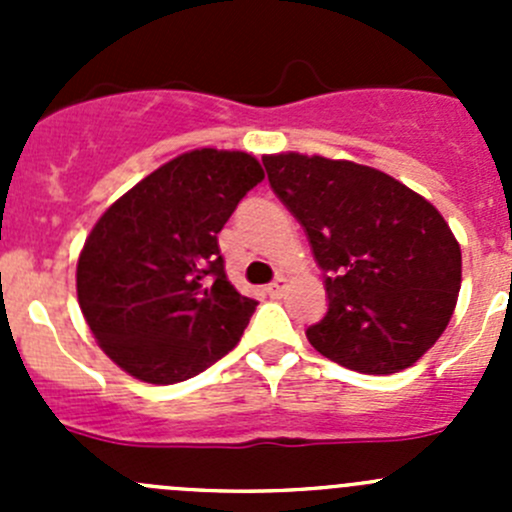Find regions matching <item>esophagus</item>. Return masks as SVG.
Instances as JSON below:
<instances>
[{
    "mask_svg": "<svg viewBox=\"0 0 512 512\" xmlns=\"http://www.w3.org/2000/svg\"><path fill=\"white\" fill-rule=\"evenodd\" d=\"M285 289H287V280H285V277H277L272 285L265 287V292L270 294V297H282V292H285Z\"/></svg>",
    "mask_w": 512,
    "mask_h": 512,
    "instance_id": "obj_1",
    "label": "esophagus"
}]
</instances>
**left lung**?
<instances>
[{
    "instance_id": "8db88e82",
    "label": "left lung",
    "mask_w": 512,
    "mask_h": 512,
    "mask_svg": "<svg viewBox=\"0 0 512 512\" xmlns=\"http://www.w3.org/2000/svg\"><path fill=\"white\" fill-rule=\"evenodd\" d=\"M262 163L327 272L329 309L309 344L359 374L414 366L446 332L461 289V245L443 215L354 160L289 151Z\"/></svg>"
}]
</instances>
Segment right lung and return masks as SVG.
Returning <instances> with one entry per match:
<instances>
[{"mask_svg":"<svg viewBox=\"0 0 512 512\" xmlns=\"http://www.w3.org/2000/svg\"><path fill=\"white\" fill-rule=\"evenodd\" d=\"M262 178L250 153L195 148L133 185L89 232L79 307L133 379L178 384L240 342L257 302L227 280L218 232Z\"/></svg>","mask_w":512,"mask_h":512,"instance_id":"right-lung-1","label":"right lung"}]
</instances>
